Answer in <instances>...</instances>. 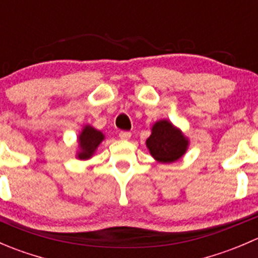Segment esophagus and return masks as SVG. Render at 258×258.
<instances>
[{"mask_svg": "<svg viewBox=\"0 0 258 258\" xmlns=\"http://www.w3.org/2000/svg\"><path fill=\"white\" fill-rule=\"evenodd\" d=\"M118 136H119V139H121V140H130V139H131V132L121 131L118 134Z\"/></svg>", "mask_w": 258, "mask_h": 258, "instance_id": "obj_1", "label": "esophagus"}]
</instances>
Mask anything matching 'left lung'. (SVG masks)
<instances>
[{"instance_id":"left-lung-1","label":"left lung","mask_w":258,"mask_h":258,"mask_svg":"<svg viewBox=\"0 0 258 258\" xmlns=\"http://www.w3.org/2000/svg\"><path fill=\"white\" fill-rule=\"evenodd\" d=\"M146 146L156 161L171 163L186 153L188 139L170 121L160 119L152 126L151 136L146 140Z\"/></svg>"}]
</instances>
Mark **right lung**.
<instances>
[{"label": "right lung", "instance_id": "obj_1", "mask_svg": "<svg viewBox=\"0 0 258 258\" xmlns=\"http://www.w3.org/2000/svg\"><path fill=\"white\" fill-rule=\"evenodd\" d=\"M103 140H105V136H103L101 131L93 128L90 124L83 127L82 131L79 135L80 150L77 152V158H80V160H88V158L92 157L96 148L100 146Z\"/></svg>", "mask_w": 258, "mask_h": 258}]
</instances>
